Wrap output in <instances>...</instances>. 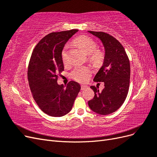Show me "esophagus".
Instances as JSON below:
<instances>
[{
	"instance_id": "34e87169",
	"label": "esophagus",
	"mask_w": 157,
	"mask_h": 157,
	"mask_svg": "<svg viewBox=\"0 0 157 157\" xmlns=\"http://www.w3.org/2000/svg\"><path fill=\"white\" fill-rule=\"evenodd\" d=\"M87 88H88V86H86V85H82L81 86V90H84Z\"/></svg>"
}]
</instances>
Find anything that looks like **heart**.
I'll return each mask as SVG.
<instances>
[{
  "label": "heart",
  "instance_id": "obj_1",
  "mask_svg": "<svg viewBox=\"0 0 157 157\" xmlns=\"http://www.w3.org/2000/svg\"><path fill=\"white\" fill-rule=\"evenodd\" d=\"M75 43L77 44L85 53L88 55V59L96 65H101L105 59V52L100 48H97V42L91 37L81 35L75 39ZM68 45H65L61 52V60L64 65L69 63L67 54ZM91 70L86 66H77L71 71V78L78 82H85L91 75Z\"/></svg>",
  "mask_w": 157,
  "mask_h": 157
}]
</instances>
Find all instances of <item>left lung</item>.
Masks as SVG:
<instances>
[{
	"instance_id": "1",
	"label": "left lung",
	"mask_w": 157,
	"mask_h": 157,
	"mask_svg": "<svg viewBox=\"0 0 157 157\" xmlns=\"http://www.w3.org/2000/svg\"><path fill=\"white\" fill-rule=\"evenodd\" d=\"M98 37L105 50L102 67L95 76V82H103L105 88L99 92L90 86L94 97L88 101L93 111L99 115H109L116 111L124 102L130 86V65L124 47L115 37L101 31H88Z\"/></svg>"
}]
</instances>
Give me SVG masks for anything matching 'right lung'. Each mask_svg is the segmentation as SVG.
<instances>
[{
	"label": "right lung",
	"instance_id": "right-lung-1",
	"mask_svg": "<svg viewBox=\"0 0 157 157\" xmlns=\"http://www.w3.org/2000/svg\"><path fill=\"white\" fill-rule=\"evenodd\" d=\"M77 31L71 29L46 35L33 49L29 60L27 78L33 98L41 110L52 117H63L69 113L80 90L77 82L70 81L66 88L57 82L64 70L61 52Z\"/></svg>",
	"mask_w": 157,
	"mask_h": 157
}]
</instances>
